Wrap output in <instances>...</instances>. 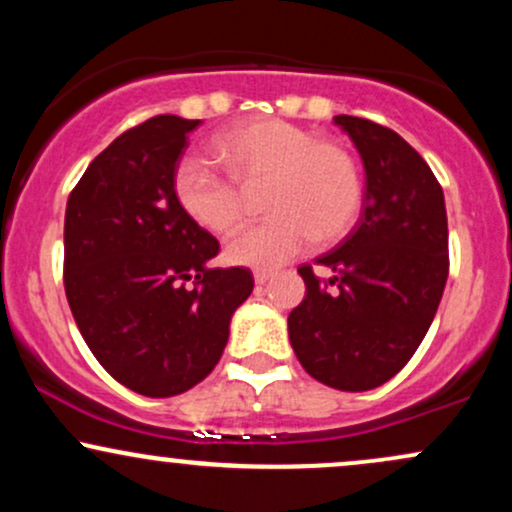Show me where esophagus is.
<instances>
[{"mask_svg": "<svg viewBox=\"0 0 512 512\" xmlns=\"http://www.w3.org/2000/svg\"><path fill=\"white\" fill-rule=\"evenodd\" d=\"M272 276H274V272H267V269H257V272H255V284H267V281L269 279H272Z\"/></svg>", "mask_w": 512, "mask_h": 512, "instance_id": "34e87169", "label": "esophagus"}]
</instances>
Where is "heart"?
<instances>
[{
	"label": "heart",
	"instance_id": "obj_1",
	"mask_svg": "<svg viewBox=\"0 0 512 512\" xmlns=\"http://www.w3.org/2000/svg\"><path fill=\"white\" fill-rule=\"evenodd\" d=\"M214 154L228 175L204 156H185L173 175L178 204L197 226L231 233L245 219V190H262L272 216L226 243V260L276 267L301 255L310 240L330 243L354 226L361 211V173L342 144L315 139L286 120L245 122L219 134Z\"/></svg>",
	"mask_w": 512,
	"mask_h": 512
}]
</instances>
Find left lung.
Instances as JSON below:
<instances>
[{"label":"left lung","mask_w":512,"mask_h":512,"mask_svg":"<svg viewBox=\"0 0 512 512\" xmlns=\"http://www.w3.org/2000/svg\"><path fill=\"white\" fill-rule=\"evenodd\" d=\"M366 170L356 228L339 248L298 274L305 298L289 315L301 366L320 383L363 392L387 383L424 342L448 281V214L443 187L397 132L337 115Z\"/></svg>","instance_id":"left-lung-1"}]
</instances>
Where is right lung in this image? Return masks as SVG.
<instances>
[{
	"label": "right lung",
	"mask_w": 512,
	"mask_h": 512,
	"mask_svg": "<svg viewBox=\"0 0 512 512\" xmlns=\"http://www.w3.org/2000/svg\"><path fill=\"white\" fill-rule=\"evenodd\" d=\"M199 120L156 115L81 175L64 214V291L98 363L144 397H173L214 370L250 269H211L219 240L182 211L173 175Z\"/></svg>",
	"instance_id": "right-lung-1"
}]
</instances>
